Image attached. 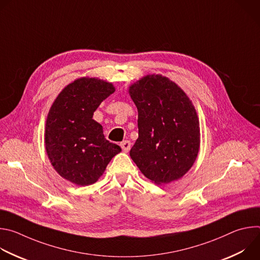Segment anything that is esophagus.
Masks as SVG:
<instances>
[{"mask_svg": "<svg viewBox=\"0 0 260 260\" xmlns=\"http://www.w3.org/2000/svg\"><path fill=\"white\" fill-rule=\"evenodd\" d=\"M120 146L124 152H128L131 149V142L129 141H123L120 143Z\"/></svg>", "mask_w": 260, "mask_h": 260, "instance_id": "obj_1", "label": "esophagus"}]
</instances>
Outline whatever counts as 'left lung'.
Returning <instances> with one entry per match:
<instances>
[{
  "label": "left lung",
  "instance_id": "1",
  "mask_svg": "<svg viewBox=\"0 0 260 260\" xmlns=\"http://www.w3.org/2000/svg\"><path fill=\"white\" fill-rule=\"evenodd\" d=\"M138 109L139 138L129 155L143 175L167 184L186 174L200 149V124L188 96L161 75H148L129 87Z\"/></svg>",
  "mask_w": 260,
  "mask_h": 260
}]
</instances>
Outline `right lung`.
Wrapping results in <instances>:
<instances>
[{"mask_svg":"<svg viewBox=\"0 0 260 260\" xmlns=\"http://www.w3.org/2000/svg\"><path fill=\"white\" fill-rule=\"evenodd\" d=\"M115 91L112 83L80 78L66 86L46 120L45 147L55 171L70 182L86 186L98 181L121 148L106 140L93 112Z\"/></svg>","mask_w":260,"mask_h":260,"instance_id":"right-lung-1","label":"right lung"}]
</instances>
